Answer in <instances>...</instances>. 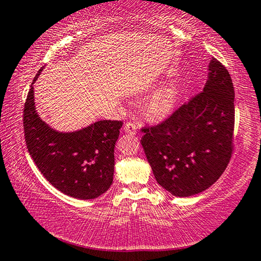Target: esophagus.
Returning a JSON list of instances; mask_svg holds the SVG:
<instances>
[{
    "label": "esophagus",
    "mask_w": 261,
    "mask_h": 261,
    "mask_svg": "<svg viewBox=\"0 0 261 261\" xmlns=\"http://www.w3.org/2000/svg\"><path fill=\"white\" fill-rule=\"evenodd\" d=\"M137 124L136 123H134V122H127L126 124H125V126H124V130H125V132H127V134H130V135H135L136 132H137Z\"/></svg>",
    "instance_id": "esophagus-1"
}]
</instances>
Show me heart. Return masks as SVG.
Masks as SVG:
<instances>
[{"label":"heart","mask_w":261,"mask_h":261,"mask_svg":"<svg viewBox=\"0 0 261 261\" xmlns=\"http://www.w3.org/2000/svg\"><path fill=\"white\" fill-rule=\"evenodd\" d=\"M179 89L176 84L169 83L159 88L147 101V111L151 116L163 118L171 114L177 106Z\"/></svg>","instance_id":"heart-1"}]
</instances>
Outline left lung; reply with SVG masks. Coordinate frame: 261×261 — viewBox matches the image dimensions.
I'll use <instances>...</instances> for the list:
<instances>
[{"instance_id": "left-lung-1", "label": "left lung", "mask_w": 261, "mask_h": 261, "mask_svg": "<svg viewBox=\"0 0 261 261\" xmlns=\"http://www.w3.org/2000/svg\"><path fill=\"white\" fill-rule=\"evenodd\" d=\"M234 96L228 70L212 58L203 91L165 121L141 129L156 181L172 195L205 191L225 171L233 153Z\"/></svg>"}]
</instances>
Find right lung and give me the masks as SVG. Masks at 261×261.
Returning <instances> with one entry per match:
<instances>
[{"label":"right lung","mask_w":261,"mask_h":261,"mask_svg":"<svg viewBox=\"0 0 261 261\" xmlns=\"http://www.w3.org/2000/svg\"><path fill=\"white\" fill-rule=\"evenodd\" d=\"M33 80L23 108L28 153L44 178L61 193L91 200L108 191L114 176V148L122 121H98L74 132H58L37 115Z\"/></svg>","instance_id":"obj_1"}]
</instances>
